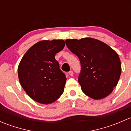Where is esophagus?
<instances>
[{
	"instance_id": "esophagus-1",
	"label": "esophagus",
	"mask_w": 131,
	"mask_h": 131,
	"mask_svg": "<svg viewBox=\"0 0 131 131\" xmlns=\"http://www.w3.org/2000/svg\"><path fill=\"white\" fill-rule=\"evenodd\" d=\"M68 74H69L70 75V76H73V71H70L69 72H68Z\"/></svg>"
}]
</instances>
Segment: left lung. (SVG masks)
<instances>
[{
  "label": "left lung",
  "instance_id": "obj_1",
  "mask_svg": "<svg viewBox=\"0 0 131 131\" xmlns=\"http://www.w3.org/2000/svg\"><path fill=\"white\" fill-rule=\"evenodd\" d=\"M65 42L80 59L79 83L82 91L94 100L105 98L112 93L121 74L118 54L105 43L92 38L67 39Z\"/></svg>",
  "mask_w": 131,
  "mask_h": 131
}]
</instances>
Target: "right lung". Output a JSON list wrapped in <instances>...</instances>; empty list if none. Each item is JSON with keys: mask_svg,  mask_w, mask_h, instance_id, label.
<instances>
[{"mask_svg": "<svg viewBox=\"0 0 131 131\" xmlns=\"http://www.w3.org/2000/svg\"><path fill=\"white\" fill-rule=\"evenodd\" d=\"M63 40H41L31 46L18 68L21 85L32 100L51 104L63 93L66 78L55 55L64 48Z\"/></svg>", "mask_w": 131, "mask_h": 131, "instance_id": "add662e5", "label": "right lung"}]
</instances>
